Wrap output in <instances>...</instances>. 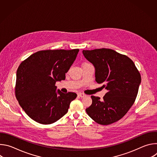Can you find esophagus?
<instances>
[{
    "label": "esophagus",
    "instance_id": "34e87169",
    "mask_svg": "<svg viewBox=\"0 0 157 157\" xmlns=\"http://www.w3.org/2000/svg\"><path fill=\"white\" fill-rule=\"evenodd\" d=\"M78 96H79V97H81V98H84V97L86 96V94H83V93H79L78 94Z\"/></svg>",
    "mask_w": 157,
    "mask_h": 157
}]
</instances>
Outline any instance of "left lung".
I'll return each mask as SVG.
<instances>
[{
    "label": "left lung",
    "mask_w": 157,
    "mask_h": 157,
    "mask_svg": "<svg viewBox=\"0 0 157 157\" xmlns=\"http://www.w3.org/2000/svg\"><path fill=\"white\" fill-rule=\"evenodd\" d=\"M83 55L95 68V80L107 93L101 100L92 96V104L86 109L98 124L109 125L122 119L136 99L141 82L134 63L125 55L107 48L83 50Z\"/></svg>",
    "instance_id": "obj_1"
}]
</instances>
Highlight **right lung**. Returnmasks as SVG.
I'll list each match as a JSON object with an SVG mask.
<instances>
[{"label":"right lung","instance_id":"add662e5","mask_svg":"<svg viewBox=\"0 0 157 157\" xmlns=\"http://www.w3.org/2000/svg\"><path fill=\"white\" fill-rule=\"evenodd\" d=\"M79 49L42 50L21 62L17 71L15 96L20 105L35 122L51 124L61 119L77 97L75 93L56 91L55 83L76 58Z\"/></svg>","mask_w":157,"mask_h":157}]
</instances>
